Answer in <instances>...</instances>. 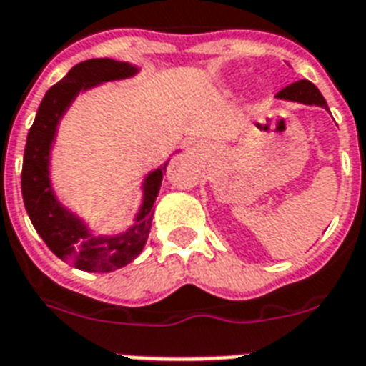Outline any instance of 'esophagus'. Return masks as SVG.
<instances>
[{"instance_id": "1", "label": "esophagus", "mask_w": 366, "mask_h": 366, "mask_svg": "<svg viewBox=\"0 0 366 366\" xmlns=\"http://www.w3.org/2000/svg\"><path fill=\"white\" fill-rule=\"evenodd\" d=\"M203 148H205V146H201V144H197V146H194V152L197 155H199V154H203Z\"/></svg>"}]
</instances>
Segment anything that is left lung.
Listing matches in <instances>:
<instances>
[{"label":"left lung","mask_w":366,"mask_h":366,"mask_svg":"<svg viewBox=\"0 0 366 366\" xmlns=\"http://www.w3.org/2000/svg\"><path fill=\"white\" fill-rule=\"evenodd\" d=\"M275 99L287 100V102H298V104L306 106H321L325 110H329L323 94L319 93V89L312 81H307V79H300V81L285 87L281 93L275 94Z\"/></svg>","instance_id":"8db88e82"}]
</instances>
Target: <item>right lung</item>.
Masks as SVG:
<instances>
[{
	"mask_svg": "<svg viewBox=\"0 0 366 366\" xmlns=\"http://www.w3.org/2000/svg\"><path fill=\"white\" fill-rule=\"evenodd\" d=\"M140 68L114 59H91L79 62L49 89L37 108L24 148L22 163V199L34 228L60 260L83 272L108 273L131 264L148 241L154 203L159 194L169 159L144 177L142 203L132 226L122 234L97 235L77 212L62 203L51 182V154L62 117L81 93L102 83L134 77ZM180 152V149H177Z\"/></svg>",
	"mask_w": 366,
	"mask_h": 366,
	"instance_id": "right-lung-1",
	"label": "right lung"
}]
</instances>
